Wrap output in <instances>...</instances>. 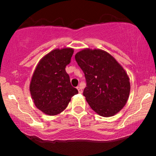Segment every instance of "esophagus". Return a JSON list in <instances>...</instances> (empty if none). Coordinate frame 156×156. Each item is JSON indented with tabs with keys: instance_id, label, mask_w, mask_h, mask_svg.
Listing matches in <instances>:
<instances>
[{
	"instance_id": "obj_1",
	"label": "esophagus",
	"mask_w": 156,
	"mask_h": 156,
	"mask_svg": "<svg viewBox=\"0 0 156 156\" xmlns=\"http://www.w3.org/2000/svg\"><path fill=\"white\" fill-rule=\"evenodd\" d=\"M77 89H78V92L80 93H82V89H81V87H79V86H78V87H77Z\"/></svg>"
}]
</instances>
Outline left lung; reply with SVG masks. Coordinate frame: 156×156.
I'll use <instances>...</instances> for the list:
<instances>
[{
	"instance_id": "8db88e82",
	"label": "left lung",
	"mask_w": 156,
	"mask_h": 156,
	"mask_svg": "<svg viewBox=\"0 0 156 156\" xmlns=\"http://www.w3.org/2000/svg\"><path fill=\"white\" fill-rule=\"evenodd\" d=\"M75 58L85 75L83 96L92 110L104 117L120 112L130 91V78L120 64L101 49L85 48Z\"/></svg>"
}]
</instances>
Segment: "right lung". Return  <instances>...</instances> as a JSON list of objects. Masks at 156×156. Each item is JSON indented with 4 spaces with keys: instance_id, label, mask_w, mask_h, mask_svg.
Here are the masks:
<instances>
[{
    "instance_id": "right-lung-1",
    "label": "right lung",
    "mask_w": 156,
    "mask_h": 156,
    "mask_svg": "<svg viewBox=\"0 0 156 156\" xmlns=\"http://www.w3.org/2000/svg\"><path fill=\"white\" fill-rule=\"evenodd\" d=\"M74 50L57 48L44 55L35 68L30 82L34 103L44 114L54 116L67 108L71 98L78 94L65 70Z\"/></svg>"
}]
</instances>
